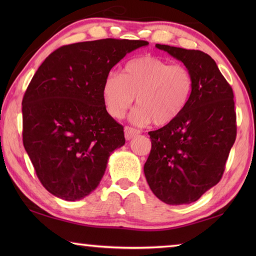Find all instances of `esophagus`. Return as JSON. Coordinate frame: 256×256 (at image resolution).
Listing matches in <instances>:
<instances>
[{"label": "esophagus", "mask_w": 256, "mask_h": 256, "mask_svg": "<svg viewBox=\"0 0 256 256\" xmlns=\"http://www.w3.org/2000/svg\"><path fill=\"white\" fill-rule=\"evenodd\" d=\"M124 132H125V138H126V140H131V138H133L134 136H138V134L140 133L138 130H136V128H130V126H125Z\"/></svg>", "instance_id": "34e87169"}]
</instances>
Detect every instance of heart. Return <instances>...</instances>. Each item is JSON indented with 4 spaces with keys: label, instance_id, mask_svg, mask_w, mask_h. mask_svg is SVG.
<instances>
[{
    "label": "heart",
    "instance_id": "obj_1",
    "mask_svg": "<svg viewBox=\"0 0 256 256\" xmlns=\"http://www.w3.org/2000/svg\"><path fill=\"white\" fill-rule=\"evenodd\" d=\"M193 80L182 66L156 56H142L126 63L123 74L108 73L102 84L106 110L122 118L136 97L138 106L131 112L132 122L146 125H167L178 118L188 102Z\"/></svg>",
    "mask_w": 256,
    "mask_h": 256
}]
</instances>
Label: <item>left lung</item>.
I'll return each instance as SVG.
<instances>
[{"instance_id":"obj_1","label":"left lung","mask_w":256,"mask_h":256,"mask_svg":"<svg viewBox=\"0 0 256 256\" xmlns=\"http://www.w3.org/2000/svg\"><path fill=\"white\" fill-rule=\"evenodd\" d=\"M156 47L184 64L193 89L174 122L149 132L151 151L144 170L159 200L170 206L190 204L224 174L236 140L234 94L210 55L170 45Z\"/></svg>"}]
</instances>
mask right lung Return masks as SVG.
<instances>
[{"instance_id":"right-lung-1","label":"right lung","mask_w":256,"mask_h":256,"mask_svg":"<svg viewBox=\"0 0 256 256\" xmlns=\"http://www.w3.org/2000/svg\"><path fill=\"white\" fill-rule=\"evenodd\" d=\"M144 40H107L60 47L38 68L22 99L24 146L44 188L78 201L100 183L123 126L108 114L102 84Z\"/></svg>"}]
</instances>
